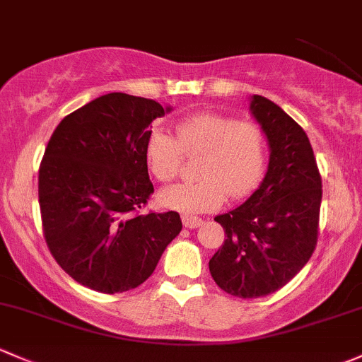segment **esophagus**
Wrapping results in <instances>:
<instances>
[{
  "instance_id": "esophagus-1",
  "label": "esophagus",
  "mask_w": 362,
  "mask_h": 362,
  "mask_svg": "<svg viewBox=\"0 0 362 362\" xmlns=\"http://www.w3.org/2000/svg\"><path fill=\"white\" fill-rule=\"evenodd\" d=\"M182 222H184L185 229H197V227L203 223V220L196 218V216H184V218H182Z\"/></svg>"
}]
</instances>
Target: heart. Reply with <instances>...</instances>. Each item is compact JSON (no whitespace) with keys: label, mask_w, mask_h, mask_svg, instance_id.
Wrapping results in <instances>:
<instances>
[{"label":"heart","mask_w":362,"mask_h":362,"mask_svg":"<svg viewBox=\"0 0 362 362\" xmlns=\"http://www.w3.org/2000/svg\"><path fill=\"white\" fill-rule=\"evenodd\" d=\"M182 156H201L194 184L163 189L158 203L184 215L213 211L229 197L250 194L265 168V139L260 127L250 121L216 112H199L175 124V139L163 130H152L146 139L144 158L158 182L177 177Z\"/></svg>","instance_id":"heart-1"}]
</instances>
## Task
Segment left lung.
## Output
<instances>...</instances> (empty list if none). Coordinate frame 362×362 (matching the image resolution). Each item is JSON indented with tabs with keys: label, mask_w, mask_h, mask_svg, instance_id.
Returning a JSON list of instances; mask_svg holds the SVG:
<instances>
[{
	"label": "left lung",
	"mask_w": 362,
	"mask_h": 362,
	"mask_svg": "<svg viewBox=\"0 0 362 362\" xmlns=\"http://www.w3.org/2000/svg\"><path fill=\"white\" fill-rule=\"evenodd\" d=\"M250 112L269 144L264 180L243 204L216 215L226 241L210 260L223 291L258 298L283 288L317 243L322 185L309 136L279 105L250 97Z\"/></svg>",
	"instance_id": "1"
}]
</instances>
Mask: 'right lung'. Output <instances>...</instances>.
Instances as JSON below:
<instances>
[{"mask_svg": "<svg viewBox=\"0 0 362 362\" xmlns=\"http://www.w3.org/2000/svg\"><path fill=\"white\" fill-rule=\"evenodd\" d=\"M171 105L102 95L64 117L40 166L41 220L57 264L90 290L123 293L154 272L180 234L177 211L140 215L154 192L144 146Z\"/></svg>", "mask_w": 362, "mask_h": 362, "instance_id": "add662e5", "label": "right lung"}]
</instances>
